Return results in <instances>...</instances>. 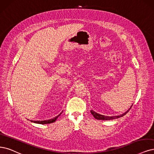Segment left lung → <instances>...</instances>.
Returning a JSON list of instances; mask_svg holds the SVG:
<instances>
[{"label": "left lung", "mask_w": 154, "mask_h": 154, "mask_svg": "<svg viewBox=\"0 0 154 154\" xmlns=\"http://www.w3.org/2000/svg\"><path fill=\"white\" fill-rule=\"evenodd\" d=\"M131 107H132V105H131ZM131 108H130V109H129L128 111H126V112L124 113L123 114L120 115V116H111V117H110V116H103V115L99 114V113L95 112L93 111V110H91V113H92V115L94 116V117L96 119H98V120H106V121H107V120H113V119H118V118H119V117H123L124 116L126 115V113L129 111V110L131 109Z\"/></svg>", "instance_id": "obj_1"}]
</instances>
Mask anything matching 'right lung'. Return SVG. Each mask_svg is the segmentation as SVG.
Masks as SVG:
<instances>
[{
    "label": "right lung",
    "mask_w": 154,
    "mask_h": 154,
    "mask_svg": "<svg viewBox=\"0 0 154 154\" xmlns=\"http://www.w3.org/2000/svg\"><path fill=\"white\" fill-rule=\"evenodd\" d=\"M61 114V113H60V114H59L58 116L55 117L53 119H49V120H46V121H30L31 122H33L35 123H37V124H50V123H53V122H54L56 121L57 118H58L60 115Z\"/></svg>",
    "instance_id": "right-lung-1"
}]
</instances>
